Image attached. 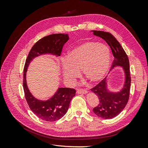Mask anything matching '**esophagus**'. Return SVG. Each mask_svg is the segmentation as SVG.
Here are the masks:
<instances>
[{
	"mask_svg": "<svg viewBox=\"0 0 148 148\" xmlns=\"http://www.w3.org/2000/svg\"><path fill=\"white\" fill-rule=\"evenodd\" d=\"M77 93L79 94V95H84V94H87L88 91L86 89H78L77 90Z\"/></svg>",
	"mask_w": 148,
	"mask_h": 148,
	"instance_id": "1",
	"label": "esophagus"
}]
</instances>
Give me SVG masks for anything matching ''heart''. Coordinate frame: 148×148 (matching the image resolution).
Returning <instances> with one entry per match:
<instances>
[{
  "label": "heart",
  "mask_w": 148,
  "mask_h": 148,
  "mask_svg": "<svg viewBox=\"0 0 148 148\" xmlns=\"http://www.w3.org/2000/svg\"><path fill=\"white\" fill-rule=\"evenodd\" d=\"M110 51L103 43L86 41L70 50L62 62V74L64 81L72 83L82 75L91 83H97L108 73L110 65Z\"/></svg>",
  "instance_id": "obj_1"
}]
</instances>
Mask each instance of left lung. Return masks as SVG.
Here are the masks:
<instances>
[{
  "label": "left lung",
  "instance_id": "obj_1",
  "mask_svg": "<svg viewBox=\"0 0 148 148\" xmlns=\"http://www.w3.org/2000/svg\"><path fill=\"white\" fill-rule=\"evenodd\" d=\"M91 31L94 35L104 39L110 46L114 57L112 70L121 67L123 71V86L119 91H112L109 89L108 78L102 80L91 89L99 99V104L93 109V112L99 117L111 119L123 110L129 99L131 85L129 60L120 44L112 34L103 31Z\"/></svg>",
  "mask_w": 148,
  "mask_h": 148
}]
</instances>
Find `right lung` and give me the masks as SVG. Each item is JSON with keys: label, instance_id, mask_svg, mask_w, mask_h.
<instances>
[{"label": "right lung", "instance_id": "obj_1", "mask_svg": "<svg viewBox=\"0 0 148 148\" xmlns=\"http://www.w3.org/2000/svg\"><path fill=\"white\" fill-rule=\"evenodd\" d=\"M69 39L68 34H52L44 37L32 47L26 60L23 71L25 98L33 112L39 119L47 122H54L64 117L69 109L71 99L75 96L76 90L69 88H58L54 95L49 99H38L28 88L26 72L31 62L36 57L46 54L59 57L62 47Z\"/></svg>", "mask_w": 148, "mask_h": 148}]
</instances>
